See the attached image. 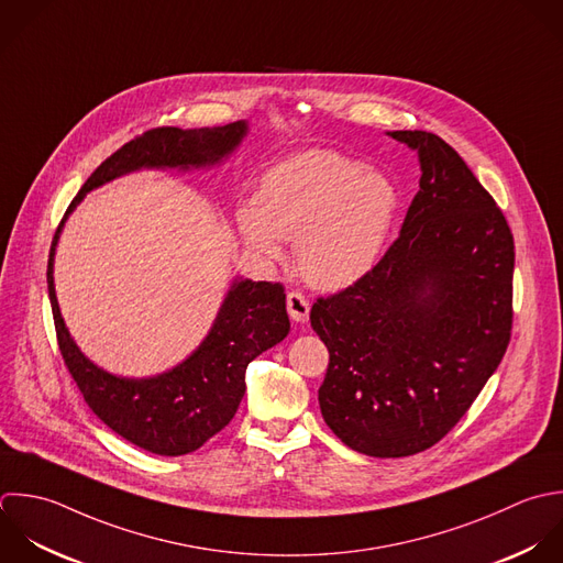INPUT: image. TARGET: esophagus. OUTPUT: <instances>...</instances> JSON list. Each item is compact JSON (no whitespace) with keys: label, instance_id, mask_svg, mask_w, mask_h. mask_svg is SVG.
<instances>
[{"label":"esophagus","instance_id":"esophagus-1","mask_svg":"<svg viewBox=\"0 0 563 563\" xmlns=\"http://www.w3.org/2000/svg\"><path fill=\"white\" fill-rule=\"evenodd\" d=\"M287 311L294 322L305 324L309 320V300L302 294L291 291V294H287Z\"/></svg>","mask_w":563,"mask_h":563}]
</instances>
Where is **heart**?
<instances>
[{
  "label": "heart",
  "instance_id": "b5f03b06",
  "mask_svg": "<svg viewBox=\"0 0 563 563\" xmlns=\"http://www.w3.org/2000/svg\"><path fill=\"white\" fill-rule=\"evenodd\" d=\"M399 212L395 181L338 151H300L256 184L252 208L236 210L243 245L258 258L294 241L300 276L327 291L362 280L379 261Z\"/></svg>",
  "mask_w": 563,
  "mask_h": 563
}]
</instances>
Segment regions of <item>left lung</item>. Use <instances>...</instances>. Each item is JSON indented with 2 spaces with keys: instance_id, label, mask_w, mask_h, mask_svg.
<instances>
[{
  "instance_id": "8db88e82",
  "label": "left lung",
  "mask_w": 563,
  "mask_h": 563,
  "mask_svg": "<svg viewBox=\"0 0 563 563\" xmlns=\"http://www.w3.org/2000/svg\"><path fill=\"white\" fill-rule=\"evenodd\" d=\"M388 135L421 166L401 234L362 280L311 307L329 349L322 417L375 459L439 443L496 373L514 322L516 247L494 197L439 135Z\"/></svg>"
}]
</instances>
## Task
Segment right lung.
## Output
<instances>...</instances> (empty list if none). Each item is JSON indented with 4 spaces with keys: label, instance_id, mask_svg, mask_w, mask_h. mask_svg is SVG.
Returning a JSON list of instances; mask_svg holds the SVG:
<instances>
[{
    "label": "right lung",
    "instance_id": "add662e5",
    "mask_svg": "<svg viewBox=\"0 0 563 563\" xmlns=\"http://www.w3.org/2000/svg\"><path fill=\"white\" fill-rule=\"evenodd\" d=\"M247 131L245 120L203 129L159 126L126 142L82 184L49 247L47 291L67 371L107 428L157 456L190 454L232 421L245 395L247 364L289 333L283 285L236 276L208 335L184 362L153 377H122L93 364L69 335L54 289L56 245L67 217L93 188L137 170L214 168L241 146Z\"/></svg>",
    "mask_w": 563,
    "mask_h": 563
}]
</instances>
